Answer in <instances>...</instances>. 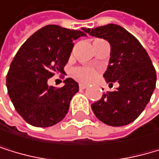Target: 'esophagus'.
I'll use <instances>...</instances> for the list:
<instances>
[{"mask_svg":"<svg viewBox=\"0 0 159 159\" xmlns=\"http://www.w3.org/2000/svg\"><path fill=\"white\" fill-rule=\"evenodd\" d=\"M87 87H88V85H86V84H83V83L79 84V88H80L81 90H83V89H86Z\"/></svg>","mask_w":159,"mask_h":159,"instance_id":"esophagus-1","label":"esophagus"}]
</instances>
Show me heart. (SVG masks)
<instances>
[{
	"instance_id": "obj_1",
	"label": "heart",
	"mask_w": 159,
	"mask_h": 159,
	"mask_svg": "<svg viewBox=\"0 0 159 159\" xmlns=\"http://www.w3.org/2000/svg\"><path fill=\"white\" fill-rule=\"evenodd\" d=\"M73 75L79 81L89 83L96 78L97 71L89 66H82V67H78L73 71Z\"/></svg>"
}]
</instances>
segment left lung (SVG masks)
Here are the masks:
<instances>
[{
  "mask_svg": "<svg viewBox=\"0 0 159 159\" xmlns=\"http://www.w3.org/2000/svg\"><path fill=\"white\" fill-rule=\"evenodd\" d=\"M85 31L109 43L110 58L103 77L107 83L119 84L92 104V110L107 125H127L138 118L154 91L157 73L152 60L139 41L119 25L111 23Z\"/></svg>",
  "mask_w": 159,
  "mask_h": 159,
  "instance_id": "8db88e82",
  "label": "left lung"
}]
</instances>
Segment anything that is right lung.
Here are the masks:
<instances>
[{
  "label": "right lung",
  "mask_w": 159,
  "mask_h": 159,
  "mask_svg": "<svg viewBox=\"0 0 159 159\" xmlns=\"http://www.w3.org/2000/svg\"><path fill=\"white\" fill-rule=\"evenodd\" d=\"M83 31L47 25L28 38L12 59L7 75V93L30 125L50 127L67 113L72 97L79 91L78 83L67 78L57 89L49 86L48 80L56 73H64L73 41L86 36Z\"/></svg>",
  "instance_id": "right-lung-1"
}]
</instances>
